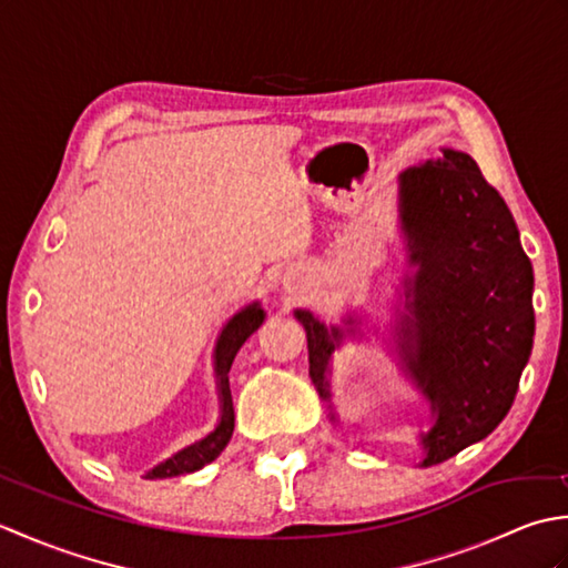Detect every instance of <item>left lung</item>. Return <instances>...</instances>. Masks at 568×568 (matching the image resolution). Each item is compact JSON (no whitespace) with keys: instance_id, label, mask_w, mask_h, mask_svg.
<instances>
[{"instance_id":"1","label":"left lung","mask_w":568,"mask_h":568,"mask_svg":"<svg viewBox=\"0 0 568 568\" xmlns=\"http://www.w3.org/2000/svg\"><path fill=\"white\" fill-rule=\"evenodd\" d=\"M397 212L417 271L405 277L395 346L429 400L422 466H434L486 439L513 407L532 354L535 275L508 204L468 153L442 149L439 159L407 168ZM295 317L307 332L310 378L329 403V361L354 329L327 327L310 310Z\"/></svg>"}]
</instances>
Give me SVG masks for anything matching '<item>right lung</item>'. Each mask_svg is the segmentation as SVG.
<instances>
[{
  "instance_id": "add662e5",
  "label": "right lung",
  "mask_w": 568,
  "mask_h": 568,
  "mask_svg": "<svg viewBox=\"0 0 568 568\" xmlns=\"http://www.w3.org/2000/svg\"><path fill=\"white\" fill-rule=\"evenodd\" d=\"M265 320V312L258 303H251L244 310H239L236 315L224 324V329L216 339L214 346V373H216V388H220V422H216L214 432L207 437L190 444L187 449L178 452L175 456L165 458L163 464L151 468L146 478H173L192 474V470H200L202 466L212 464L216 456L224 452V446L232 439L234 432V403H232V390H229V368L234 364V356L239 348L244 346L248 336L256 332Z\"/></svg>"
}]
</instances>
